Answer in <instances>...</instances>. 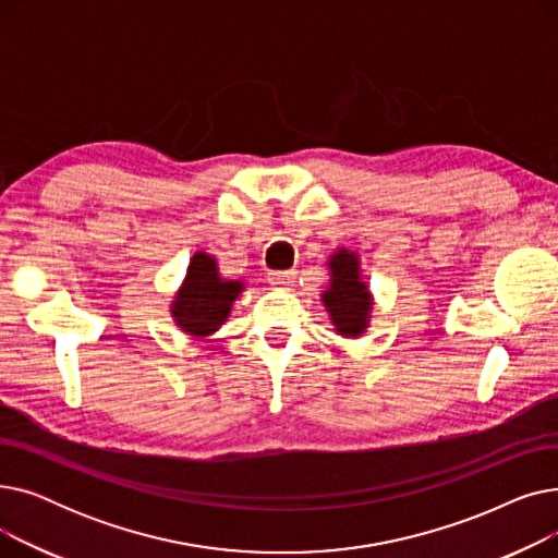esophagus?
<instances>
[{
  "instance_id": "esophagus-1",
  "label": "esophagus",
  "mask_w": 558,
  "mask_h": 558,
  "mask_svg": "<svg viewBox=\"0 0 558 558\" xmlns=\"http://www.w3.org/2000/svg\"><path fill=\"white\" fill-rule=\"evenodd\" d=\"M296 278V271H271L269 274V282L274 287H289L291 282H294Z\"/></svg>"
}]
</instances>
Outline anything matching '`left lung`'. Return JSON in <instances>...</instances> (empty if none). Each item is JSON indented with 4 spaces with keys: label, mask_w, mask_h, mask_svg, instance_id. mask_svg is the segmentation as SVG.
<instances>
[{
    "label": "left lung",
    "mask_w": 558,
    "mask_h": 558,
    "mask_svg": "<svg viewBox=\"0 0 558 558\" xmlns=\"http://www.w3.org/2000/svg\"><path fill=\"white\" fill-rule=\"evenodd\" d=\"M330 289L324 291V303L332 324L343 337H360L368 328V312L373 310L368 284L362 282L360 259L355 253L341 248L330 257Z\"/></svg>",
    "instance_id": "1"
}]
</instances>
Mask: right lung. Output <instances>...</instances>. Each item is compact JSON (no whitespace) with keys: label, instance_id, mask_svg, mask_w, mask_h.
I'll return each instance as SVG.
<instances>
[{"label":"right lung","instance_id":"add662e5","mask_svg":"<svg viewBox=\"0 0 558 558\" xmlns=\"http://www.w3.org/2000/svg\"><path fill=\"white\" fill-rule=\"evenodd\" d=\"M244 282L223 280L217 262L208 253H196L187 267L185 282L171 303L179 328L192 337H208L228 318L232 301L242 294Z\"/></svg>","mask_w":558,"mask_h":558}]
</instances>
